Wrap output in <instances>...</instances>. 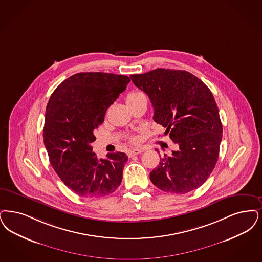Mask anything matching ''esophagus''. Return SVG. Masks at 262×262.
<instances>
[{
    "instance_id": "obj_1",
    "label": "esophagus",
    "mask_w": 262,
    "mask_h": 262,
    "mask_svg": "<svg viewBox=\"0 0 262 262\" xmlns=\"http://www.w3.org/2000/svg\"><path fill=\"white\" fill-rule=\"evenodd\" d=\"M143 151H144V149H143V148H140V147L134 148V149H130V150L127 152V155H128V157H132V156H135V155L142 153Z\"/></svg>"
}]
</instances>
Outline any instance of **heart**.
<instances>
[{
	"label": "heart",
	"mask_w": 262,
	"mask_h": 262,
	"mask_svg": "<svg viewBox=\"0 0 262 262\" xmlns=\"http://www.w3.org/2000/svg\"><path fill=\"white\" fill-rule=\"evenodd\" d=\"M140 100H146V96L145 94L141 92H138V91H135V92H130L129 94L126 95V101L127 105L134 104L136 103ZM133 141H136V139L135 137L132 138Z\"/></svg>",
	"instance_id": "obj_1"
}]
</instances>
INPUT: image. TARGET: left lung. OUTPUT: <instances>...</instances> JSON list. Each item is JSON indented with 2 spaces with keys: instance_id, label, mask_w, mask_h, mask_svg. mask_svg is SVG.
<instances>
[{
  "instance_id": "obj_1",
  "label": "left lung",
  "mask_w": 262,
  "mask_h": 262,
  "mask_svg": "<svg viewBox=\"0 0 262 262\" xmlns=\"http://www.w3.org/2000/svg\"><path fill=\"white\" fill-rule=\"evenodd\" d=\"M154 109L153 120L178 144L150 172L162 191L185 194L206 182L216 165L222 125L214 97L199 78L183 70L158 68L129 76Z\"/></svg>"
}]
</instances>
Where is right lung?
Returning a JSON list of instances; mask_svg holds the SVG:
<instances>
[{
  "mask_svg": "<svg viewBox=\"0 0 262 262\" xmlns=\"http://www.w3.org/2000/svg\"><path fill=\"white\" fill-rule=\"evenodd\" d=\"M129 82L124 75L75 74L55 89L47 105L42 136L50 162L64 184L81 197H104L122 182L126 154L99 159L91 144L107 109Z\"/></svg>",
  "mask_w": 262,
  "mask_h": 262,
  "instance_id": "right-lung-1",
  "label": "right lung"
}]
</instances>
